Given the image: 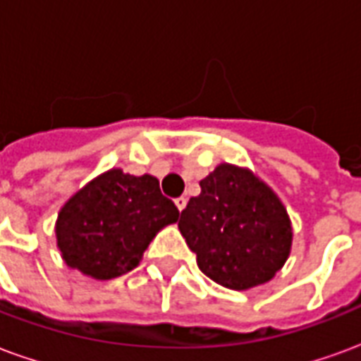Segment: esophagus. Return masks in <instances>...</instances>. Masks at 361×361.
<instances>
[{
  "label": "esophagus",
  "mask_w": 361,
  "mask_h": 361,
  "mask_svg": "<svg viewBox=\"0 0 361 361\" xmlns=\"http://www.w3.org/2000/svg\"><path fill=\"white\" fill-rule=\"evenodd\" d=\"M173 203H176V207H178V211L181 212L183 209H185V204H188V199H185V197H178V199H176Z\"/></svg>",
  "instance_id": "esophagus-1"
}]
</instances>
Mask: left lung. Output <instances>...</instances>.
Wrapping results in <instances>:
<instances>
[{"label":"left lung","instance_id":"8db88e82","mask_svg":"<svg viewBox=\"0 0 361 361\" xmlns=\"http://www.w3.org/2000/svg\"><path fill=\"white\" fill-rule=\"evenodd\" d=\"M181 211L180 228L199 269L220 286L250 290L282 269L292 224L276 193L247 168L220 164Z\"/></svg>","mask_w":361,"mask_h":361}]
</instances>
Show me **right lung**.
<instances>
[{"mask_svg": "<svg viewBox=\"0 0 361 361\" xmlns=\"http://www.w3.org/2000/svg\"><path fill=\"white\" fill-rule=\"evenodd\" d=\"M178 216V207L160 193L157 178L114 168L61 207L58 247L67 267L96 280L116 279L133 271L158 230Z\"/></svg>", "mask_w": 361, "mask_h": 361, "instance_id": "1", "label": "right lung"}]
</instances>
